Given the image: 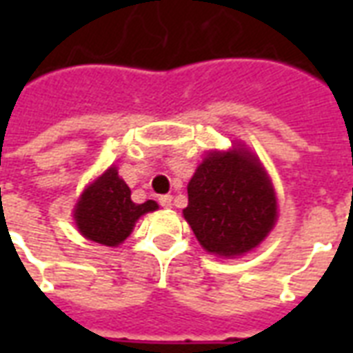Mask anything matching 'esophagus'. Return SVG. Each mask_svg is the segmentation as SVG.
<instances>
[{
	"label": "esophagus",
	"instance_id": "34e87169",
	"mask_svg": "<svg viewBox=\"0 0 353 353\" xmlns=\"http://www.w3.org/2000/svg\"><path fill=\"white\" fill-rule=\"evenodd\" d=\"M159 205H161V207H165V209H170V207H172V196H170V194H166V196H161Z\"/></svg>",
	"mask_w": 353,
	"mask_h": 353
}]
</instances>
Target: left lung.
<instances>
[{"mask_svg":"<svg viewBox=\"0 0 353 353\" xmlns=\"http://www.w3.org/2000/svg\"><path fill=\"white\" fill-rule=\"evenodd\" d=\"M183 216L205 251L236 258L265 240L276 221L268 172L247 148L210 152L188 183Z\"/></svg>","mask_w":353,"mask_h":353,"instance_id":"left-lung-1","label":"left lung"}]
</instances>
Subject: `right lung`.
Wrapping results in <instances>:
<instances>
[{
	"mask_svg": "<svg viewBox=\"0 0 353 353\" xmlns=\"http://www.w3.org/2000/svg\"><path fill=\"white\" fill-rule=\"evenodd\" d=\"M157 209L159 205L152 199L141 205L133 203L130 187L119 177L117 168L110 166L80 194L73 218L84 238L101 245L117 247L132 234L141 216Z\"/></svg>",
	"mask_w": 353,
	"mask_h": 353,
	"instance_id": "right-lung-1",
	"label": "right lung"
}]
</instances>
